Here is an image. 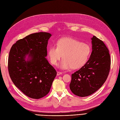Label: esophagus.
<instances>
[{
  "mask_svg": "<svg viewBox=\"0 0 120 120\" xmlns=\"http://www.w3.org/2000/svg\"><path fill=\"white\" fill-rule=\"evenodd\" d=\"M61 74H62V72H60V71L57 72V76H59V75H61Z\"/></svg>",
  "mask_w": 120,
  "mask_h": 120,
  "instance_id": "34e87169",
  "label": "esophagus"
}]
</instances>
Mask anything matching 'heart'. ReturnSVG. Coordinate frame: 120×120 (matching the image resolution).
<instances>
[{
	"mask_svg": "<svg viewBox=\"0 0 120 120\" xmlns=\"http://www.w3.org/2000/svg\"><path fill=\"white\" fill-rule=\"evenodd\" d=\"M56 46L49 48L48 55L51 63L57 65L63 56L60 68L63 69L81 68L87 63L91 49L87 44L71 37H63L57 40Z\"/></svg>",
	"mask_w": 120,
	"mask_h": 120,
	"instance_id": "1",
	"label": "heart"
}]
</instances>
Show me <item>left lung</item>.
Returning <instances> with one entry per match:
<instances>
[{"label": "left lung", "mask_w": 120, "mask_h": 120, "mask_svg": "<svg viewBox=\"0 0 120 120\" xmlns=\"http://www.w3.org/2000/svg\"><path fill=\"white\" fill-rule=\"evenodd\" d=\"M91 40L92 51L89 60L71 74L70 89L79 97L88 96L99 89L106 80L110 69L111 59L108 48L95 36Z\"/></svg>", "instance_id": "1"}]
</instances>
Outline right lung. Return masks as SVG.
<instances>
[{"label": "right lung", "instance_id": "add662e5", "mask_svg": "<svg viewBox=\"0 0 120 120\" xmlns=\"http://www.w3.org/2000/svg\"><path fill=\"white\" fill-rule=\"evenodd\" d=\"M51 36L47 32L32 34L17 41L10 49L8 61L10 77L14 85L30 98L46 96L56 76V71L46 59Z\"/></svg>", "mask_w": 120, "mask_h": 120}]
</instances>
